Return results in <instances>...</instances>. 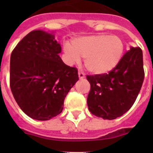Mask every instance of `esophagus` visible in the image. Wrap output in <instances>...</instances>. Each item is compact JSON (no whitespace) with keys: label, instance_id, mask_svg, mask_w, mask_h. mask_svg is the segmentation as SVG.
I'll return each instance as SVG.
<instances>
[{"label":"esophagus","instance_id":"esophagus-1","mask_svg":"<svg viewBox=\"0 0 153 153\" xmlns=\"http://www.w3.org/2000/svg\"><path fill=\"white\" fill-rule=\"evenodd\" d=\"M79 79H83L85 78V74H84L83 72H82L79 71Z\"/></svg>","mask_w":153,"mask_h":153}]
</instances>
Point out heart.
Masks as SVG:
<instances>
[{"label": "heart", "mask_w": 153, "mask_h": 153, "mask_svg": "<svg viewBox=\"0 0 153 153\" xmlns=\"http://www.w3.org/2000/svg\"><path fill=\"white\" fill-rule=\"evenodd\" d=\"M125 44L117 36L98 34L75 38L71 44H65V59L70 65L80 62L94 74L108 73L115 68L123 55Z\"/></svg>", "instance_id": "1"}]
</instances>
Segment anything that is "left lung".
<instances>
[{"label":"left lung","instance_id":"1","mask_svg":"<svg viewBox=\"0 0 153 153\" xmlns=\"http://www.w3.org/2000/svg\"><path fill=\"white\" fill-rule=\"evenodd\" d=\"M144 78L142 50L139 47L131 48L108 74L86 75L91 84L89 110L108 120L122 116L135 102Z\"/></svg>","mask_w":153,"mask_h":153}]
</instances>
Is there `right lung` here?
Instances as JSON below:
<instances>
[{"instance_id": "obj_1", "label": "right lung", "mask_w": 153, "mask_h": 153, "mask_svg": "<svg viewBox=\"0 0 153 153\" xmlns=\"http://www.w3.org/2000/svg\"><path fill=\"white\" fill-rule=\"evenodd\" d=\"M55 35L36 30L25 36L10 58V88L20 108L39 121L62 111L69 91L79 80L78 70L62 62Z\"/></svg>"}]
</instances>
